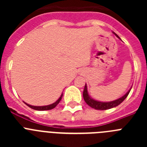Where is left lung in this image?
Masks as SVG:
<instances>
[{"mask_svg":"<svg viewBox=\"0 0 147 147\" xmlns=\"http://www.w3.org/2000/svg\"><path fill=\"white\" fill-rule=\"evenodd\" d=\"M116 36L118 37V35H116ZM131 89H132V88L128 90V92H127L125 95H124L123 96L118 98V99L114 100V101H112V102H98V101H96V100L93 99L91 97H90V96L88 95V93L87 85L86 84H85V88H84V91H83V98H84V100H85V102L87 103V105H89L90 107H92V108H94L96 109V110H108V109H111L113 108V107H116V106H118V105H120V104L121 103V102H123L126 98H127L128 94H129V92H130Z\"/></svg>","mask_w":147,"mask_h":147,"instance_id":"8db88e82","label":"left lung"}]
</instances>
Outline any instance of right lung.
Masks as SVG:
<instances>
[{"label":"right lung","instance_id":"obj_1","mask_svg":"<svg viewBox=\"0 0 147 147\" xmlns=\"http://www.w3.org/2000/svg\"><path fill=\"white\" fill-rule=\"evenodd\" d=\"M62 96H63V93H62V95H61L60 97H59V99H58L57 102H55L54 103L51 104V105H46V106H32V105H28V104L26 103V102H24V103H25L26 105H27V106H28V107H31V108L34 109V110H51V109L54 108V107H55L56 106H57V105L59 103V102H60L61 99H62Z\"/></svg>","mask_w":147,"mask_h":147}]
</instances>
